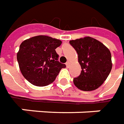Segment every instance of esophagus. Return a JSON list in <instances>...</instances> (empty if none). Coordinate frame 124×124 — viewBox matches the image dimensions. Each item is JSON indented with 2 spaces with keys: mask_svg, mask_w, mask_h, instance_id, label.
<instances>
[{
  "mask_svg": "<svg viewBox=\"0 0 124 124\" xmlns=\"http://www.w3.org/2000/svg\"><path fill=\"white\" fill-rule=\"evenodd\" d=\"M65 65H66L67 68H68V67H69V65H70V63H69V62H68H68H67V63H65Z\"/></svg>",
  "mask_w": 124,
  "mask_h": 124,
  "instance_id": "34e87169",
  "label": "esophagus"
}]
</instances>
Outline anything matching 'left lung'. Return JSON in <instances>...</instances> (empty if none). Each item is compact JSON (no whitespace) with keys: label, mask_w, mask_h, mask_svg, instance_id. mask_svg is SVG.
<instances>
[{"label":"left lung","mask_w":124,"mask_h":124,"mask_svg":"<svg viewBox=\"0 0 124 124\" xmlns=\"http://www.w3.org/2000/svg\"><path fill=\"white\" fill-rule=\"evenodd\" d=\"M78 54L81 72L73 81L83 91L97 89L107 79L112 69L111 53L105 45L91 37L70 41Z\"/></svg>","instance_id":"8db88e82"}]
</instances>
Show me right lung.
<instances>
[{"mask_svg":"<svg viewBox=\"0 0 124 124\" xmlns=\"http://www.w3.org/2000/svg\"><path fill=\"white\" fill-rule=\"evenodd\" d=\"M61 44L59 39L47 36H36L20 45L17 61L22 74L31 84L46 86L52 83L66 67L60 63L56 48Z\"/></svg>","mask_w":124,"mask_h":124,"instance_id":"1","label":"right lung"}]
</instances>
